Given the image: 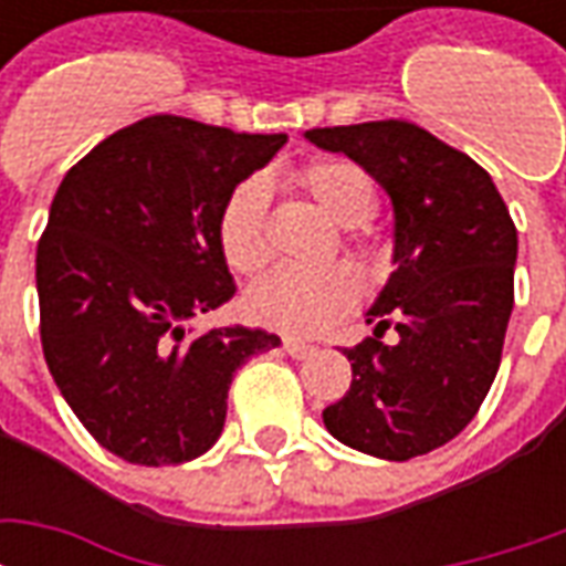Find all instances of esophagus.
I'll use <instances>...</instances> for the list:
<instances>
[{
	"label": "esophagus",
	"instance_id": "1",
	"mask_svg": "<svg viewBox=\"0 0 566 566\" xmlns=\"http://www.w3.org/2000/svg\"><path fill=\"white\" fill-rule=\"evenodd\" d=\"M284 352L294 357V360H306V357L315 355V345L300 343V339H284Z\"/></svg>",
	"mask_w": 566,
	"mask_h": 566
}]
</instances>
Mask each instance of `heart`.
Segmentation results:
<instances>
[{
  "label": "heart",
  "instance_id": "obj_1",
  "mask_svg": "<svg viewBox=\"0 0 566 566\" xmlns=\"http://www.w3.org/2000/svg\"><path fill=\"white\" fill-rule=\"evenodd\" d=\"M294 181L306 190L333 223L357 227L376 209V181L367 169L352 160H315L296 169ZM266 206L270 185L266 178H245L227 197L218 221V242L223 260L235 272H258L266 258ZM360 284L345 263L327 266H282L251 284L245 294V308L251 318L291 333V336H315L331 324L348 315L357 303Z\"/></svg>",
  "mask_w": 566,
  "mask_h": 566
}]
</instances>
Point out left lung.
Returning <instances> with one entry per match:
<instances>
[{
  "label": "left lung",
  "instance_id": "8db88e82",
  "mask_svg": "<svg viewBox=\"0 0 566 566\" xmlns=\"http://www.w3.org/2000/svg\"><path fill=\"white\" fill-rule=\"evenodd\" d=\"M388 193L394 272L367 308L373 336L345 348L352 388L324 409L348 449L409 461L473 421L497 376L512 315L518 233L491 175L406 120L306 129ZM401 339H378L390 324Z\"/></svg>",
  "mask_w": 566,
  "mask_h": 566
}]
</instances>
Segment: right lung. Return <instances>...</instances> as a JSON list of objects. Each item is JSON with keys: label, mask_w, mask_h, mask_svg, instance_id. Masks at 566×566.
<instances>
[{"label": "right lung", "mask_w": 566, "mask_h": 566, "mask_svg": "<svg viewBox=\"0 0 566 566\" xmlns=\"http://www.w3.org/2000/svg\"><path fill=\"white\" fill-rule=\"evenodd\" d=\"M287 136L145 117L75 163L35 251L48 369L69 409L117 458L193 461L218 442L233 373L275 333L197 331L235 294L218 221L227 197Z\"/></svg>", "instance_id": "1"}]
</instances>
